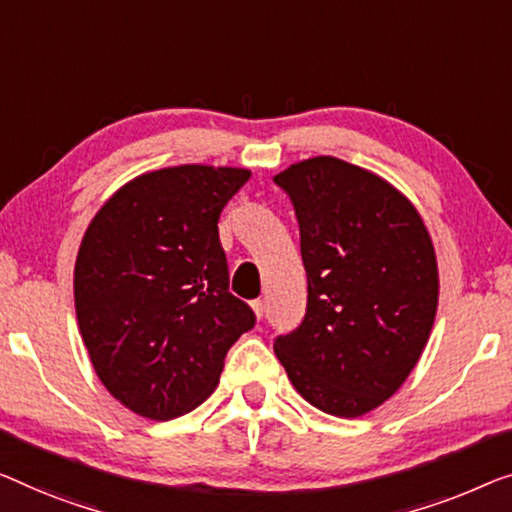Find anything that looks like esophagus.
Segmentation results:
<instances>
[{
	"instance_id": "34e87169",
	"label": "esophagus",
	"mask_w": 512,
	"mask_h": 512,
	"mask_svg": "<svg viewBox=\"0 0 512 512\" xmlns=\"http://www.w3.org/2000/svg\"><path fill=\"white\" fill-rule=\"evenodd\" d=\"M264 308H266V305H264V301H262V299H255V301H253V310H255L257 319H262V317H264Z\"/></svg>"
}]
</instances>
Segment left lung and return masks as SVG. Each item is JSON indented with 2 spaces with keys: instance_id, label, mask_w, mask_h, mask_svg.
Wrapping results in <instances>:
<instances>
[{
  "instance_id": "1",
  "label": "left lung",
  "mask_w": 512,
  "mask_h": 512,
  "mask_svg": "<svg viewBox=\"0 0 512 512\" xmlns=\"http://www.w3.org/2000/svg\"><path fill=\"white\" fill-rule=\"evenodd\" d=\"M294 204L308 305L273 342L312 407L356 418L391 398L430 338L437 257L423 218L391 183L333 156L273 177Z\"/></svg>"
}]
</instances>
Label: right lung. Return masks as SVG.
Instances as JSON below:
<instances>
[{"label": "right lung", "mask_w": 512, "mask_h": 512, "mask_svg": "<svg viewBox=\"0 0 512 512\" xmlns=\"http://www.w3.org/2000/svg\"><path fill=\"white\" fill-rule=\"evenodd\" d=\"M250 179L241 167L179 165L121 186L75 259V315L98 379L151 421L193 411L225 354L255 326L230 292L220 211Z\"/></svg>", "instance_id": "right-lung-1"}]
</instances>
